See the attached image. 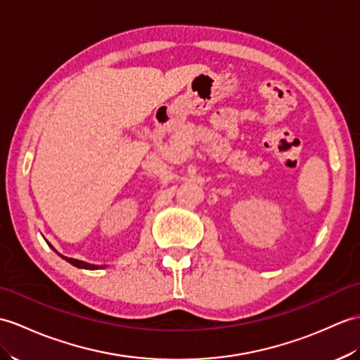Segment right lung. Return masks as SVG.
Segmentation results:
<instances>
[{
    "label": "right lung",
    "mask_w": 360,
    "mask_h": 360,
    "mask_svg": "<svg viewBox=\"0 0 360 360\" xmlns=\"http://www.w3.org/2000/svg\"><path fill=\"white\" fill-rule=\"evenodd\" d=\"M49 244V242H47ZM52 247V245H50ZM53 248V247H52ZM55 250V248H53ZM56 252V250H55ZM58 253V252H56ZM60 255V253H58ZM63 259H65L67 262L69 264H72V265H75V266H78V269H86V270H98V269H103V265H94V264H87V262H82V261H78V259H72V257H65V256H63V255H60ZM105 266V265H104Z\"/></svg>",
    "instance_id": "right-lung-1"
}]
</instances>
